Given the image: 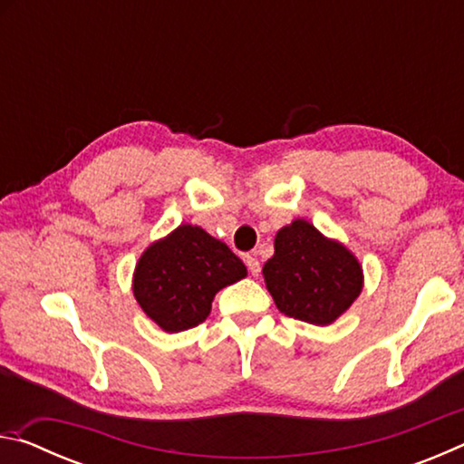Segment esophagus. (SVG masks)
Here are the masks:
<instances>
[{"label": "esophagus", "instance_id": "34e87169", "mask_svg": "<svg viewBox=\"0 0 464 464\" xmlns=\"http://www.w3.org/2000/svg\"><path fill=\"white\" fill-rule=\"evenodd\" d=\"M246 264H247V268H249V272H251V276H257V274L262 272V266H260V260H257L256 256H251V254H247L246 256Z\"/></svg>", "mask_w": 464, "mask_h": 464}]
</instances>
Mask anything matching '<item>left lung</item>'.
Returning <instances> with one entry per match:
<instances>
[{"instance_id": "8db88e82", "label": "left lung", "mask_w": 464, "mask_h": 464, "mask_svg": "<svg viewBox=\"0 0 464 464\" xmlns=\"http://www.w3.org/2000/svg\"><path fill=\"white\" fill-rule=\"evenodd\" d=\"M262 274L278 311L311 325L334 324L356 301L364 282L356 256L304 218L276 233L274 256Z\"/></svg>"}]
</instances>
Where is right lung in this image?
<instances>
[{"label":"right lung","instance_id":"add662e5","mask_svg":"<svg viewBox=\"0 0 464 464\" xmlns=\"http://www.w3.org/2000/svg\"><path fill=\"white\" fill-rule=\"evenodd\" d=\"M246 276L247 268L223 241L184 223L143 251L132 293L149 319L178 334L202 324L218 290Z\"/></svg>","mask_w":464,"mask_h":464}]
</instances>
